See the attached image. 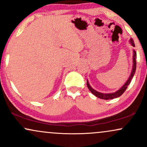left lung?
Returning <instances> with one entry per match:
<instances>
[{"label": "left lung", "instance_id": "obj_1", "mask_svg": "<svg viewBox=\"0 0 147 147\" xmlns=\"http://www.w3.org/2000/svg\"><path fill=\"white\" fill-rule=\"evenodd\" d=\"M130 43H131V44L132 45L133 47H135L134 41H133V40L132 39V38H131V39H130ZM136 57H137V55H136V52L135 51V50H133V64L132 72H131V75H130L129 78L127 80V82H126L125 84H124V85L119 90L116 91L115 92H113V93H108V94L101 93V92H97V91L94 90V89L92 88L91 87L90 85H89L88 82V81H87V86H88V89L90 90V92H92V93L94 95H95L96 97H99V98H100V99H106V100H107V99H114V98H117V97L122 95V94L124 92V91L126 90L128 86H129L130 83H131V80H132L133 76H134L135 72H136Z\"/></svg>", "mask_w": 147, "mask_h": 147}]
</instances>
